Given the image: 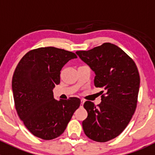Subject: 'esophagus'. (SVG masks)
<instances>
[{
	"label": "esophagus",
	"mask_w": 155,
	"mask_h": 155,
	"mask_svg": "<svg viewBox=\"0 0 155 155\" xmlns=\"http://www.w3.org/2000/svg\"><path fill=\"white\" fill-rule=\"evenodd\" d=\"M84 103H85V101H84V100H81V107H82V106H83Z\"/></svg>",
	"instance_id": "34e87169"
}]
</instances>
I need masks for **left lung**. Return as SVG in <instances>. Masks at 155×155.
I'll return each mask as SVG.
<instances>
[{
	"label": "left lung",
	"mask_w": 155,
	"mask_h": 155,
	"mask_svg": "<svg viewBox=\"0 0 155 155\" xmlns=\"http://www.w3.org/2000/svg\"><path fill=\"white\" fill-rule=\"evenodd\" d=\"M76 53L94 72L95 87L106 91L97 107L91 101L84 104L87 117L82 121L83 130L91 140L105 143L122 133L135 112L140 83L138 69L130 56L110 43Z\"/></svg>",
	"instance_id": "left-lung-1"
}]
</instances>
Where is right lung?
Instances as JSON below:
<instances>
[{
	"mask_svg": "<svg viewBox=\"0 0 155 155\" xmlns=\"http://www.w3.org/2000/svg\"><path fill=\"white\" fill-rule=\"evenodd\" d=\"M77 56L55 47L29 51L20 60L12 80L15 109L25 126L35 137L53 140L66 129L81 101L54 99L53 88L60 83L62 68Z\"/></svg>",
	"mask_w": 155,
	"mask_h": 155,
	"instance_id": "right-lung-1",
	"label": "right lung"
}]
</instances>
